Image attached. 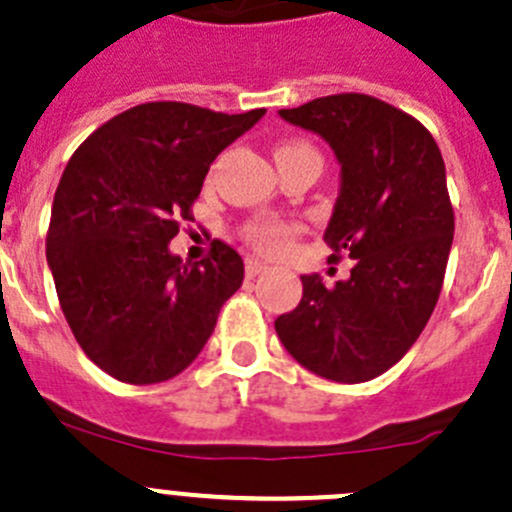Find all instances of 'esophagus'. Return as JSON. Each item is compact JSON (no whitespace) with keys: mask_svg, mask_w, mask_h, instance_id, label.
Instances as JSON below:
<instances>
[{"mask_svg":"<svg viewBox=\"0 0 512 512\" xmlns=\"http://www.w3.org/2000/svg\"><path fill=\"white\" fill-rule=\"evenodd\" d=\"M266 271H268L266 263L256 261V258H246V276L249 278H254L258 273H266Z\"/></svg>","mask_w":512,"mask_h":512,"instance_id":"1","label":"esophagus"}]
</instances>
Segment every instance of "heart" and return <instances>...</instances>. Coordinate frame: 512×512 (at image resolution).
Returning a JSON list of instances; mask_svg holds the SVG:
<instances>
[{
  "label": "heart",
  "instance_id": "heart-1",
  "mask_svg": "<svg viewBox=\"0 0 512 512\" xmlns=\"http://www.w3.org/2000/svg\"><path fill=\"white\" fill-rule=\"evenodd\" d=\"M301 151H313V146H308L306 141H283V144L276 146L273 156H276V159H286V156L301 154ZM313 154H316V151H313ZM296 234V226L281 224V221H251V224H246L244 231H241L246 244L263 256H283L291 249Z\"/></svg>",
  "mask_w": 512,
  "mask_h": 512
}]
</instances>
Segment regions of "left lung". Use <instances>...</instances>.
<instances>
[{"instance_id": "obj_1", "label": "left lung", "mask_w": 512, "mask_h": 512, "mask_svg": "<svg viewBox=\"0 0 512 512\" xmlns=\"http://www.w3.org/2000/svg\"><path fill=\"white\" fill-rule=\"evenodd\" d=\"M278 114L336 151L341 194L326 229L328 261L351 278L303 296L276 318L286 351L316 376L363 383L396 366L438 303L455 216L438 144L416 116L368 94H331Z\"/></svg>"}]
</instances>
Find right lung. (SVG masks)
Masks as SVG:
<instances>
[{"instance_id":"1","label":"right lung","mask_w":512,"mask_h":512,"mask_svg":"<svg viewBox=\"0 0 512 512\" xmlns=\"http://www.w3.org/2000/svg\"><path fill=\"white\" fill-rule=\"evenodd\" d=\"M263 114L149 101L101 124L69 159L47 261L74 338L116 381L179 376L241 288L244 261L229 244L214 239L209 256L184 263L169 241L194 221L211 161Z\"/></svg>"}]
</instances>
